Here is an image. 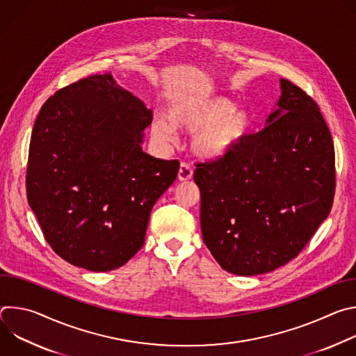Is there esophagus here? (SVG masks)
I'll use <instances>...</instances> for the list:
<instances>
[{"label":"esophagus","instance_id":"34e87169","mask_svg":"<svg viewBox=\"0 0 356 356\" xmlns=\"http://www.w3.org/2000/svg\"><path fill=\"white\" fill-rule=\"evenodd\" d=\"M177 177H179L180 181H187V180H190V179L193 177V169H191V166H190L188 163L183 162V163L180 165V168H179Z\"/></svg>","mask_w":356,"mask_h":356}]
</instances>
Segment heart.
<instances>
[{
    "mask_svg": "<svg viewBox=\"0 0 356 356\" xmlns=\"http://www.w3.org/2000/svg\"><path fill=\"white\" fill-rule=\"evenodd\" d=\"M250 127V115L242 107H234L222 95H183L173 101L169 120L158 117L152 124V135L170 140L176 128L194 132L195 155L218 161L229 155L243 140Z\"/></svg>",
    "mask_w": 356,
    "mask_h": 356,
    "instance_id": "obj_1",
    "label": "heart"
}]
</instances>
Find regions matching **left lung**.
<instances>
[{"label": "left lung", "instance_id": "8db88e82", "mask_svg": "<svg viewBox=\"0 0 356 356\" xmlns=\"http://www.w3.org/2000/svg\"><path fill=\"white\" fill-rule=\"evenodd\" d=\"M266 127L222 159L197 163L202 241L238 276L272 272L307 245L328 217L335 152L316 101L291 81Z\"/></svg>", "mask_w": 356, "mask_h": 356}]
</instances>
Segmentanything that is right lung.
<instances>
[{
  "label": "right lung",
  "instance_id": "right-lung-1",
  "mask_svg": "<svg viewBox=\"0 0 356 356\" xmlns=\"http://www.w3.org/2000/svg\"><path fill=\"white\" fill-rule=\"evenodd\" d=\"M152 118L111 73L69 84L42 106L26 197L44 239L66 262L108 272L142 248L150 211L180 168L142 150Z\"/></svg>",
  "mask_w": 356,
  "mask_h": 356
}]
</instances>
